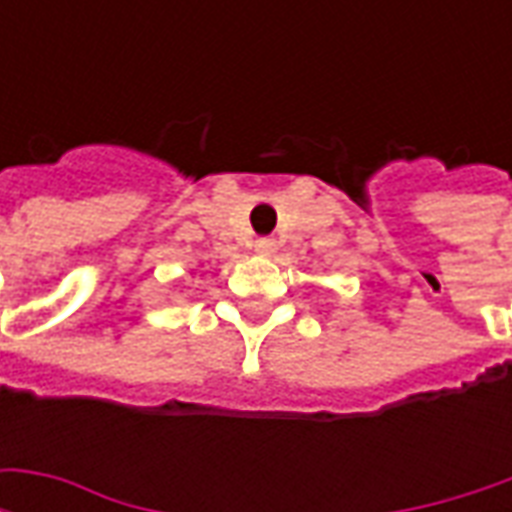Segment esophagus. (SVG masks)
I'll return each instance as SVG.
<instances>
[{"mask_svg": "<svg viewBox=\"0 0 512 512\" xmlns=\"http://www.w3.org/2000/svg\"><path fill=\"white\" fill-rule=\"evenodd\" d=\"M255 252L257 255H274L277 252V241L274 238H257Z\"/></svg>", "mask_w": 512, "mask_h": 512, "instance_id": "esophagus-1", "label": "esophagus"}]
</instances>
